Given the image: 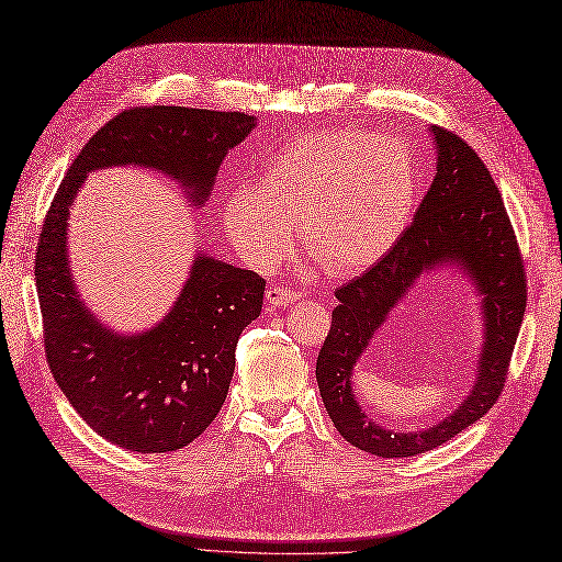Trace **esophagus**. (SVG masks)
<instances>
[{
  "mask_svg": "<svg viewBox=\"0 0 562 562\" xmlns=\"http://www.w3.org/2000/svg\"><path fill=\"white\" fill-rule=\"evenodd\" d=\"M297 300H300V295L293 293V291H288V288H281V285H269L267 288V302H269V305H274V307L295 305Z\"/></svg>",
  "mask_w": 562,
  "mask_h": 562,
  "instance_id": "obj_1",
  "label": "esophagus"
}]
</instances>
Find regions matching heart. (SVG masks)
<instances>
[{"label":"heart","instance_id":"obj_1","mask_svg":"<svg viewBox=\"0 0 562 562\" xmlns=\"http://www.w3.org/2000/svg\"><path fill=\"white\" fill-rule=\"evenodd\" d=\"M418 165L400 136L336 127L279 148L262 184L226 193L222 222L244 260L267 271L288 255L293 224L328 274H357L397 244L418 199Z\"/></svg>","mask_w":562,"mask_h":562}]
</instances>
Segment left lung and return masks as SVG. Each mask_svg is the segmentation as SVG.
<instances>
[{"mask_svg":"<svg viewBox=\"0 0 562 562\" xmlns=\"http://www.w3.org/2000/svg\"><path fill=\"white\" fill-rule=\"evenodd\" d=\"M435 179L414 222L367 274L340 285L330 330L316 357V383L333 426L361 451L404 459L430 451L473 426L496 404L527 305V279L513 224L494 179L459 134L430 127ZM457 266L481 295L485 340L476 383L467 400L432 429L387 431L366 416L351 390V371L389 312L420 273Z\"/></svg>","mask_w":562,"mask_h":562,"instance_id":"obj_1","label":"left lung"}]
</instances>
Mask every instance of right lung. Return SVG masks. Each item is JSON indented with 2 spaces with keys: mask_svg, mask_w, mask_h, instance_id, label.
<instances>
[{
  "mask_svg": "<svg viewBox=\"0 0 562 562\" xmlns=\"http://www.w3.org/2000/svg\"><path fill=\"white\" fill-rule=\"evenodd\" d=\"M255 125L252 115L236 111H123L85 144L54 195L35 255L44 352L75 412L117 447L165 453L203 435L229 392L238 336L262 312L265 279L201 250L162 322L134 336L115 333L87 310L75 288L70 205L89 172L115 165L168 175L191 205H203L224 156Z\"/></svg>",
  "mask_w": 562,
  "mask_h": 562,
  "instance_id": "add662e5",
  "label": "right lung"
}]
</instances>
